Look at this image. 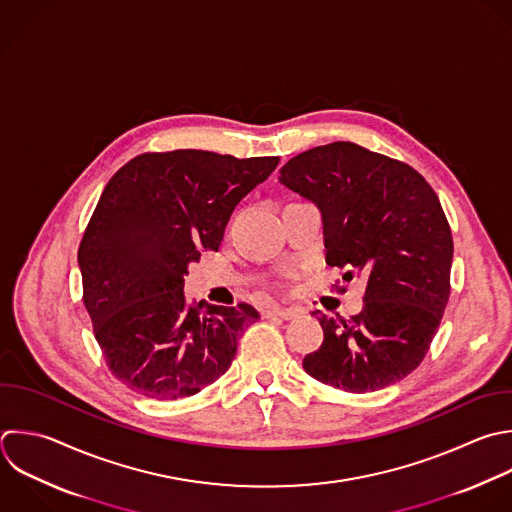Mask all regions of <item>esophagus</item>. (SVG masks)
Returning a JSON list of instances; mask_svg holds the SVG:
<instances>
[{
    "mask_svg": "<svg viewBox=\"0 0 512 512\" xmlns=\"http://www.w3.org/2000/svg\"><path fill=\"white\" fill-rule=\"evenodd\" d=\"M296 316L294 310L290 308H268L264 312V318H282V320H292Z\"/></svg>",
    "mask_w": 512,
    "mask_h": 512,
    "instance_id": "34e87169",
    "label": "esophagus"
}]
</instances>
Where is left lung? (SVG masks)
I'll list each match as a JSON object with an SVG mask.
<instances>
[{
    "label": "left lung",
    "mask_w": 512,
    "mask_h": 512,
    "mask_svg": "<svg viewBox=\"0 0 512 512\" xmlns=\"http://www.w3.org/2000/svg\"><path fill=\"white\" fill-rule=\"evenodd\" d=\"M278 180L318 206L326 264L348 268L346 282L366 278L360 314L318 316L324 340L304 370L358 394L402 380L428 352L450 296L452 234L438 196L408 164L352 142L294 156Z\"/></svg>",
    "instance_id": "obj_1"
}]
</instances>
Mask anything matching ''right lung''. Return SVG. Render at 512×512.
<instances>
[{"mask_svg":"<svg viewBox=\"0 0 512 512\" xmlns=\"http://www.w3.org/2000/svg\"><path fill=\"white\" fill-rule=\"evenodd\" d=\"M278 162L154 152L130 160L104 188L78 264L108 368L134 392L184 398L230 368L240 334L260 314L248 304H188L184 276L204 250H218L238 202Z\"/></svg>","mask_w":512,"mask_h":512,"instance_id":"add662e5","label":"right lung"}]
</instances>
